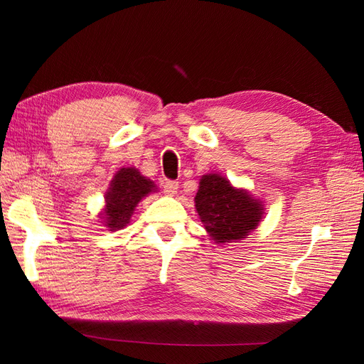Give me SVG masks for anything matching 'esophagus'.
Wrapping results in <instances>:
<instances>
[{"label":"esophagus","mask_w":364,"mask_h":364,"mask_svg":"<svg viewBox=\"0 0 364 364\" xmlns=\"http://www.w3.org/2000/svg\"><path fill=\"white\" fill-rule=\"evenodd\" d=\"M176 191H178V181H166L164 183V192L167 196H175L176 194Z\"/></svg>","instance_id":"obj_1"}]
</instances>
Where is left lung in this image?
I'll use <instances>...</instances> for the list:
<instances>
[{
	"label": "left lung",
	"instance_id": "1",
	"mask_svg": "<svg viewBox=\"0 0 364 364\" xmlns=\"http://www.w3.org/2000/svg\"><path fill=\"white\" fill-rule=\"evenodd\" d=\"M198 184L196 211L215 244L237 242L258 227L264 208L245 189L218 173L203 175Z\"/></svg>",
	"mask_w": 364,
	"mask_h": 364
}]
</instances>
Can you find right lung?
I'll return each instance as SVG.
<instances>
[{"mask_svg": "<svg viewBox=\"0 0 364 364\" xmlns=\"http://www.w3.org/2000/svg\"><path fill=\"white\" fill-rule=\"evenodd\" d=\"M156 191L154 183L141 175L134 167H123L114 175L109 189L105 194V210L100 214L109 231L125 228L137 203Z\"/></svg>", "mask_w": 364, "mask_h": 364, "instance_id": "1", "label": "right lung"}]
</instances>
